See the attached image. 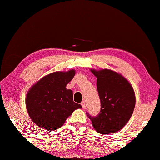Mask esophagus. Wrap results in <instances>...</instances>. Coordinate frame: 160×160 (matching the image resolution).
<instances>
[{"label":"esophagus","instance_id":"34e87169","mask_svg":"<svg viewBox=\"0 0 160 160\" xmlns=\"http://www.w3.org/2000/svg\"><path fill=\"white\" fill-rule=\"evenodd\" d=\"M81 105H82V108H84V109H85V108H86V104H85V102H84V101H82V102H81Z\"/></svg>","mask_w":160,"mask_h":160}]
</instances>
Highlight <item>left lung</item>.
Here are the masks:
<instances>
[{
	"mask_svg": "<svg viewBox=\"0 0 160 160\" xmlns=\"http://www.w3.org/2000/svg\"><path fill=\"white\" fill-rule=\"evenodd\" d=\"M97 78V89L101 109L96 117L89 113L93 128L101 134H110L123 128L130 120L135 105V95L132 85L115 71L91 69Z\"/></svg>",
	"mask_w": 160,
	"mask_h": 160,
	"instance_id": "left-lung-1",
	"label": "left lung"
}]
</instances>
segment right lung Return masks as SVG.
Segmentation results:
<instances>
[{
    "label": "right lung",
    "instance_id": "obj_1",
    "mask_svg": "<svg viewBox=\"0 0 160 160\" xmlns=\"http://www.w3.org/2000/svg\"><path fill=\"white\" fill-rule=\"evenodd\" d=\"M75 74L74 69L56 71L30 88L26 96V108L34 124L47 131H55L75 110L82 108L73 102V91L66 88Z\"/></svg>",
    "mask_w": 160,
    "mask_h": 160
}]
</instances>
